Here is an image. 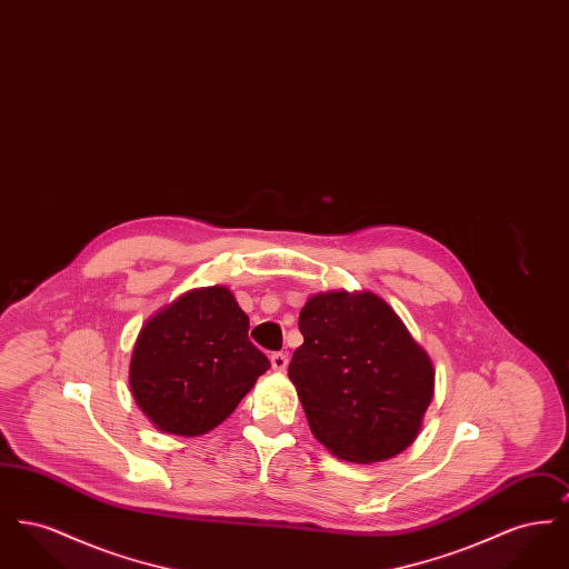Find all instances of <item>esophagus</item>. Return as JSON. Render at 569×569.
I'll return each mask as SVG.
<instances>
[{
  "mask_svg": "<svg viewBox=\"0 0 569 569\" xmlns=\"http://www.w3.org/2000/svg\"><path fill=\"white\" fill-rule=\"evenodd\" d=\"M271 365L274 371H286V367H288V356L283 352L272 353Z\"/></svg>",
  "mask_w": 569,
  "mask_h": 569,
  "instance_id": "1",
  "label": "esophagus"
}]
</instances>
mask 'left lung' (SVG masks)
Returning a JSON list of instances; mask_svg holds the SVG:
<instances>
[{
    "mask_svg": "<svg viewBox=\"0 0 569 569\" xmlns=\"http://www.w3.org/2000/svg\"><path fill=\"white\" fill-rule=\"evenodd\" d=\"M298 328L305 341L288 376L316 439L360 465L401 455L422 429L435 369L395 309L369 290L322 292Z\"/></svg>",
    "mask_w": 569,
    "mask_h": 569,
    "instance_id": "obj_1",
    "label": "left lung"
}]
</instances>
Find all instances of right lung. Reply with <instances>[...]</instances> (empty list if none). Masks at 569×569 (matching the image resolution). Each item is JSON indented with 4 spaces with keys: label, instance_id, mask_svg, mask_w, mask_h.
Here are the masks:
<instances>
[{
    "label": "right lung",
    "instance_id": "right-lung-1",
    "mask_svg": "<svg viewBox=\"0 0 569 569\" xmlns=\"http://www.w3.org/2000/svg\"><path fill=\"white\" fill-rule=\"evenodd\" d=\"M247 330L249 318L226 286L190 290L142 325L130 390L156 429L198 437L237 409L271 367Z\"/></svg>",
    "mask_w": 569,
    "mask_h": 569
}]
</instances>
